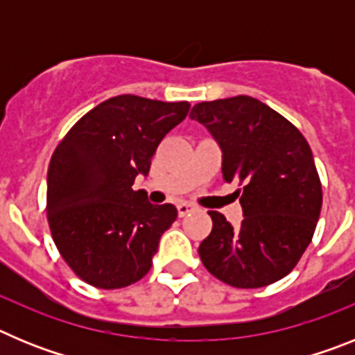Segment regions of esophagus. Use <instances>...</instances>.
Masks as SVG:
<instances>
[{"label": "esophagus", "instance_id": "obj_1", "mask_svg": "<svg viewBox=\"0 0 355 355\" xmlns=\"http://www.w3.org/2000/svg\"><path fill=\"white\" fill-rule=\"evenodd\" d=\"M193 209L197 208L193 205H190V202H180V205H178V213H180V216H187L188 213L193 211Z\"/></svg>", "mask_w": 355, "mask_h": 355}]
</instances>
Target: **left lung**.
Instances as JSON below:
<instances>
[{"label":"left lung","mask_w":355,"mask_h":355,"mask_svg":"<svg viewBox=\"0 0 355 355\" xmlns=\"http://www.w3.org/2000/svg\"><path fill=\"white\" fill-rule=\"evenodd\" d=\"M190 117L222 149L225 183L236 181L240 227L208 211L213 229L199 245L206 270L234 288H261L293 270L311 243L322 183L311 147L288 119L250 96L202 101Z\"/></svg>","instance_id":"obj_1"}]
</instances>
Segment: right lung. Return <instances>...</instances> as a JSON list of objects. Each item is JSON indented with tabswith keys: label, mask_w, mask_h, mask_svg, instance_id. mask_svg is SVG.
Segmentation results:
<instances>
[{
	"label": "right lung",
	"mask_w": 355,
	"mask_h": 355,
	"mask_svg": "<svg viewBox=\"0 0 355 355\" xmlns=\"http://www.w3.org/2000/svg\"><path fill=\"white\" fill-rule=\"evenodd\" d=\"M188 110V101L110 97L87 112L53 150L48 224L64 261L90 286L126 288L149 272L178 209L153 206L131 184L149 172L159 142Z\"/></svg>",
	"instance_id": "1"
}]
</instances>
